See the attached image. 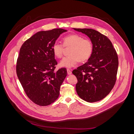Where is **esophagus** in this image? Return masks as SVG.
<instances>
[{
	"label": "esophagus",
	"instance_id": "esophagus-1",
	"mask_svg": "<svg viewBox=\"0 0 134 134\" xmlns=\"http://www.w3.org/2000/svg\"><path fill=\"white\" fill-rule=\"evenodd\" d=\"M67 72H68V75H70L72 73L71 70H70V69H67Z\"/></svg>",
	"mask_w": 134,
	"mask_h": 134
}]
</instances>
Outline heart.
Instances as JSON below:
<instances>
[{
    "mask_svg": "<svg viewBox=\"0 0 134 134\" xmlns=\"http://www.w3.org/2000/svg\"><path fill=\"white\" fill-rule=\"evenodd\" d=\"M63 44L59 42L54 43L52 47L54 55L58 58L63 57L64 47H70V55L61 61L60 66L70 68L76 65L78 62L84 63L88 61L93 53V43L90 40L84 38L78 34H71L64 37Z\"/></svg>",
    "mask_w": 134,
    "mask_h": 134,
    "instance_id": "heart-1",
    "label": "heart"
}]
</instances>
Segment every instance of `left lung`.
<instances>
[{"mask_svg": "<svg viewBox=\"0 0 134 134\" xmlns=\"http://www.w3.org/2000/svg\"><path fill=\"white\" fill-rule=\"evenodd\" d=\"M74 30L86 35L93 46L88 62L72 72L78 80L76 91L87 102H97L106 97L115 86L118 56L110 40L98 31L90 28Z\"/></svg>", "mask_w": 134, "mask_h": 134, "instance_id": "left-lung-1", "label": "left lung"}]
</instances>
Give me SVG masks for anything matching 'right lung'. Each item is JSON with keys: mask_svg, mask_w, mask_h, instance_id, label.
Returning a JSON list of instances; mask_svg holds the SVG:
<instances>
[{"mask_svg": "<svg viewBox=\"0 0 134 134\" xmlns=\"http://www.w3.org/2000/svg\"><path fill=\"white\" fill-rule=\"evenodd\" d=\"M62 28L40 31L23 43L17 59L16 72L26 95L41 106L58 98L60 86L67 75L65 68L54 70L57 62L52 50L63 32Z\"/></svg>", "mask_w": 134, "mask_h": 134, "instance_id": "add662e5", "label": "right lung"}]
</instances>
